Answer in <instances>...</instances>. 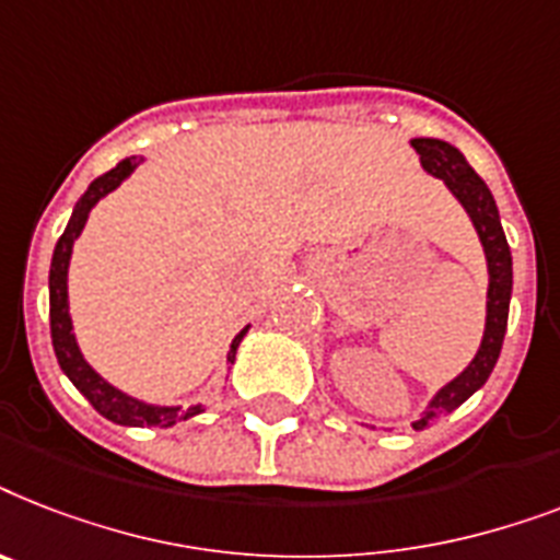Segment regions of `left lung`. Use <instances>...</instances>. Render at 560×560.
Listing matches in <instances>:
<instances>
[{"label":"left lung","instance_id":"8db88e82","mask_svg":"<svg viewBox=\"0 0 560 560\" xmlns=\"http://www.w3.org/2000/svg\"><path fill=\"white\" fill-rule=\"evenodd\" d=\"M422 167L431 176L442 178L451 194L457 196V202L463 205L465 213L471 217L474 231L480 236L482 252H486V266H489V292H486V332H482L480 350L471 358V364L465 366L457 378H451L442 390H436L422 416L416 419L413 428L422 431L428 424H436L442 416H448L451 410H457L465 399H471L474 393L480 390L482 384L489 382L491 370L498 364L500 347H503V335H506L509 320V301H512V252H509L506 234L500 225L498 205L494 196L486 187L471 164L465 161L457 147H451L448 141L440 138H413L410 141Z\"/></svg>","mask_w":560,"mask_h":560}]
</instances>
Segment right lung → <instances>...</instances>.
<instances>
[{"label": "right lung", "instance_id": "right-lung-1", "mask_svg": "<svg viewBox=\"0 0 560 560\" xmlns=\"http://www.w3.org/2000/svg\"><path fill=\"white\" fill-rule=\"evenodd\" d=\"M144 159H124L118 167H112L109 173H103L101 178H95L89 190L78 199L74 210H71V219L62 236L57 240V248H54L51 257V271H48V303H51V343H54V355L60 361V370L69 375V382L78 387L92 407H95L97 413L106 416L109 422L115 424H127V428H173L178 419H190V416L202 413V405H194L182 410L178 405H147L141 399H132L118 387H112L106 378L89 366V361L83 358L78 347V338H74V326H71V315H69V259H71V248H74V240L80 236V231L86 228L89 210L95 208L101 202L103 196L112 194L115 187L124 182V178L132 176V170L138 167ZM248 332V326L240 329L234 341H231V350H228V361L234 364L236 347Z\"/></svg>", "mask_w": 560, "mask_h": 560}]
</instances>
